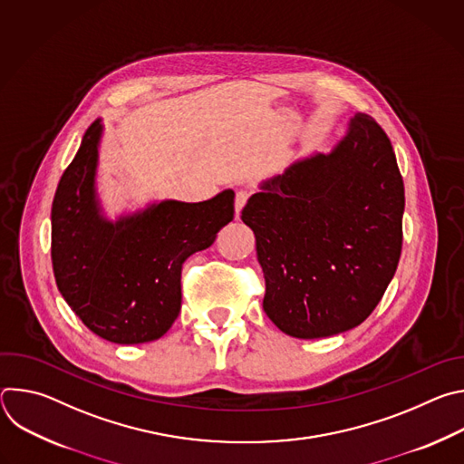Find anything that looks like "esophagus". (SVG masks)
Returning <instances> with one entry per match:
<instances>
[{"label":"esophagus","instance_id":"esophagus-1","mask_svg":"<svg viewBox=\"0 0 464 464\" xmlns=\"http://www.w3.org/2000/svg\"><path fill=\"white\" fill-rule=\"evenodd\" d=\"M247 198H249V192H247L246 188H240V190L237 192V196H235V217H237V218L240 217V211L244 209V206H246V202H247Z\"/></svg>","mask_w":464,"mask_h":464}]
</instances>
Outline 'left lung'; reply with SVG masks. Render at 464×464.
<instances>
[{"label":"left lung","instance_id":"left-lung-1","mask_svg":"<svg viewBox=\"0 0 464 464\" xmlns=\"http://www.w3.org/2000/svg\"><path fill=\"white\" fill-rule=\"evenodd\" d=\"M404 206L391 141L365 113L351 117L330 152L262 179L242 222L255 233L274 324L317 340L363 323L399 266Z\"/></svg>","mask_w":464,"mask_h":464}]
</instances>
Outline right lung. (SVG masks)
<instances>
[{"instance_id":"1","label":"right lung","mask_w":464,"mask_h":464,"mask_svg":"<svg viewBox=\"0 0 464 464\" xmlns=\"http://www.w3.org/2000/svg\"><path fill=\"white\" fill-rule=\"evenodd\" d=\"M102 119L92 122L65 169L51 209V258L56 286L106 342L160 340L181 308V264L208 249L233 220L235 192L187 204L156 200L110 218L97 192Z\"/></svg>"}]
</instances>
